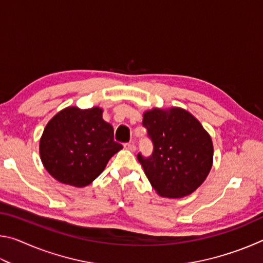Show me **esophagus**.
Instances as JSON below:
<instances>
[{
	"label": "esophagus",
	"mask_w": 263,
	"mask_h": 263,
	"mask_svg": "<svg viewBox=\"0 0 263 263\" xmlns=\"http://www.w3.org/2000/svg\"><path fill=\"white\" fill-rule=\"evenodd\" d=\"M124 148L127 149V151H131V152H135L136 145L133 144V142H126V144H124Z\"/></svg>",
	"instance_id": "esophagus-1"
}]
</instances>
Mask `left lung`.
Wrapping results in <instances>:
<instances>
[{
	"instance_id": "1",
	"label": "left lung",
	"mask_w": 263,
	"mask_h": 263,
	"mask_svg": "<svg viewBox=\"0 0 263 263\" xmlns=\"http://www.w3.org/2000/svg\"><path fill=\"white\" fill-rule=\"evenodd\" d=\"M142 125L153 142L148 158L137 155L153 188L162 197L180 198L198 188L213 161L211 137L184 109H152Z\"/></svg>"
}]
</instances>
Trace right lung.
<instances>
[{
  "label": "right lung",
  "instance_id": "1",
  "mask_svg": "<svg viewBox=\"0 0 263 263\" xmlns=\"http://www.w3.org/2000/svg\"><path fill=\"white\" fill-rule=\"evenodd\" d=\"M99 106H68L47 123L39 144L42 162L61 183L86 186L123 148L114 140V127L102 118Z\"/></svg>",
  "mask_w": 263,
  "mask_h": 263
}]
</instances>
